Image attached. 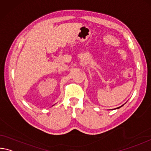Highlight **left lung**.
Returning <instances> with one entry per match:
<instances>
[{
    "label": "left lung",
    "instance_id": "1",
    "mask_svg": "<svg viewBox=\"0 0 151 151\" xmlns=\"http://www.w3.org/2000/svg\"><path fill=\"white\" fill-rule=\"evenodd\" d=\"M123 106H124V105H122V106H120V107H117V108H116V109H119V108H120V107H122Z\"/></svg>",
    "mask_w": 151,
    "mask_h": 151
}]
</instances>
